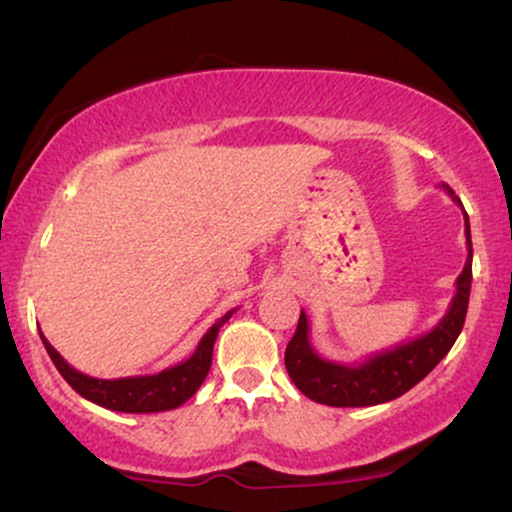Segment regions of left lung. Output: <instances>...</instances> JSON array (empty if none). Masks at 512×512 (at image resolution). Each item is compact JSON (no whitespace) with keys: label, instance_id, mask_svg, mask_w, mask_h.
Instances as JSON below:
<instances>
[{"label":"left lung","instance_id":"left-lung-1","mask_svg":"<svg viewBox=\"0 0 512 512\" xmlns=\"http://www.w3.org/2000/svg\"><path fill=\"white\" fill-rule=\"evenodd\" d=\"M443 190L452 197V202L462 207L460 197H455L448 185H443ZM464 236H467L469 255L462 274L455 281L457 291L452 296L448 313L440 317L431 332L421 334L411 342L368 356L361 363L327 361L310 344L308 315L301 310L296 334L286 346L284 356L286 370L298 390L313 402L327 404V407H373V404L402 397L416 383H421L452 349L462 332L464 317H467L469 291H472V233H469L467 211H464Z\"/></svg>","mask_w":512,"mask_h":512}]
</instances>
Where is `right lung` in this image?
Segmentation results:
<instances>
[{"instance_id": "right-lung-1", "label": "right lung", "mask_w": 512, "mask_h": 512, "mask_svg": "<svg viewBox=\"0 0 512 512\" xmlns=\"http://www.w3.org/2000/svg\"><path fill=\"white\" fill-rule=\"evenodd\" d=\"M233 313L236 310H228L226 315L219 317L209 327L190 358L154 375H129V378L115 380L91 378V375L69 366L57 354L55 346L45 339L43 332H40V339H43L45 351L50 354L62 378L88 402L113 411H125V414H154V411L178 409L180 404H185L199 390V385L204 383L211 368V354H214V342L219 337V330Z\"/></svg>"}]
</instances>
